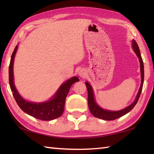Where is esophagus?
Listing matches in <instances>:
<instances>
[{
    "label": "esophagus",
    "instance_id": "34e87169",
    "mask_svg": "<svg viewBox=\"0 0 154 154\" xmlns=\"http://www.w3.org/2000/svg\"><path fill=\"white\" fill-rule=\"evenodd\" d=\"M79 75L81 77H84L85 75V71L83 70H80L79 71Z\"/></svg>",
    "mask_w": 154,
    "mask_h": 154
}]
</instances>
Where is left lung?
I'll use <instances>...</instances> for the list:
<instances>
[{"mask_svg": "<svg viewBox=\"0 0 154 154\" xmlns=\"http://www.w3.org/2000/svg\"><path fill=\"white\" fill-rule=\"evenodd\" d=\"M132 48L134 51L136 53V55L139 58L140 63V71H141V85H140L139 91L138 93V94L136 97L135 100L130 104V106H127L125 109H124L121 110L119 111H111L108 110H104L102 108H100L94 100L93 90L92 87L91 86V85L88 83L85 82V85L88 91V105H89V110L93 114L94 116L96 118H99V119H103L104 120H116L119 118L125 115L126 114L129 112L135 106L136 103H138V99L140 98V94H141V92L143 87V79H144V69H143V63L142 58L141 57V54H140V51L138 44H136V42L133 40L132 41Z\"/></svg>", "mask_w": 154, "mask_h": 154, "instance_id": "left-lung-1", "label": "left lung"}]
</instances>
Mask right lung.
<instances>
[{
	"mask_svg": "<svg viewBox=\"0 0 154 154\" xmlns=\"http://www.w3.org/2000/svg\"><path fill=\"white\" fill-rule=\"evenodd\" d=\"M17 49L18 45H16L12 54L9 65V84L16 103L24 112L39 120L49 121L61 116L63 112L65 99L71 85L79 79L77 77H73L67 80L59 88L53 98L46 102L40 103L28 102L20 95L14 83L13 63Z\"/></svg>",
	"mask_w": 154,
	"mask_h": 154,
	"instance_id": "1",
	"label": "right lung"
}]
</instances>
